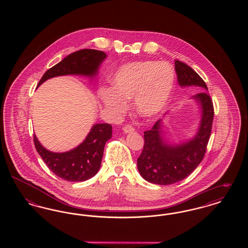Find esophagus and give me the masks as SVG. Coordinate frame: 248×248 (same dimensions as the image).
Here are the masks:
<instances>
[{"label": "esophagus", "instance_id": "obj_1", "mask_svg": "<svg viewBox=\"0 0 248 248\" xmlns=\"http://www.w3.org/2000/svg\"><path fill=\"white\" fill-rule=\"evenodd\" d=\"M123 130H124V133H131V132H134V131H135V128H134L132 125H130V124H125V125L123 127Z\"/></svg>", "mask_w": 248, "mask_h": 248}]
</instances>
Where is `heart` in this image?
<instances>
[{"label": "heart", "mask_w": 248, "mask_h": 248, "mask_svg": "<svg viewBox=\"0 0 248 248\" xmlns=\"http://www.w3.org/2000/svg\"><path fill=\"white\" fill-rule=\"evenodd\" d=\"M174 69L167 63L141 60L121 66L110 77L111 90L103 88L99 98L115 115L126 110V101L133 98L137 112L154 118L165 110L175 85Z\"/></svg>", "instance_id": "b5f03b06"}]
</instances>
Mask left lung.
I'll use <instances>...</instances> for the list:
<instances>
[{"mask_svg":"<svg viewBox=\"0 0 248 248\" xmlns=\"http://www.w3.org/2000/svg\"><path fill=\"white\" fill-rule=\"evenodd\" d=\"M175 70L181 87L194 85L202 91L191 97L200 105L202 116L196 135L180 144L173 145L165 140L162 120L144 132V147L138 158V169L145 180L158 185L174 184L193 172L203 159L212 129L214 107L204 81L179 60H175Z\"/></svg>","mask_w":248,"mask_h":248,"instance_id":"1","label":"left lung"}]
</instances>
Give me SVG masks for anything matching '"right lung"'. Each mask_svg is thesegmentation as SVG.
<instances>
[{"mask_svg": "<svg viewBox=\"0 0 248 248\" xmlns=\"http://www.w3.org/2000/svg\"><path fill=\"white\" fill-rule=\"evenodd\" d=\"M107 55L98 50L83 49L76 51L49 69L42 77L38 86L46 80L63 75H83L94 77ZM112 126L108 124H96L75 149L66 153H53L46 150L34 135L36 151L49 169L67 181L87 180L98 172L106 142L111 138Z\"/></svg>", "mask_w": 248, "mask_h": 248, "instance_id": "1", "label": "right lung"}]
</instances>
